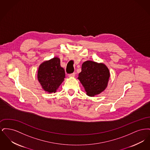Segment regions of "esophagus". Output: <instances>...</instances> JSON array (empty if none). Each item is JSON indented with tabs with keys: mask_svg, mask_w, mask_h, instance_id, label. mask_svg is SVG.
<instances>
[{
	"mask_svg": "<svg viewBox=\"0 0 150 150\" xmlns=\"http://www.w3.org/2000/svg\"><path fill=\"white\" fill-rule=\"evenodd\" d=\"M75 73H72V74H69V78H74V76H75Z\"/></svg>",
	"mask_w": 150,
	"mask_h": 150,
	"instance_id": "34e87169",
	"label": "esophagus"
}]
</instances>
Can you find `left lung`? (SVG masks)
I'll return each mask as SVG.
<instances>
[{
  "instance_id": "1",
  "label": "left lung",
  "mask_w": 150,
  "mask_h": 150,
  "mask_svg": "<svg viewBox=\"0 0 150 150\" xmlns=\"http://www.w3.org/2000/svg\"><path fill=\"white\" fill-rule=\"evenodd\" d=\"M110 76V71L104 64L86 61L82 64L78 79L84 86L86 95L94 97L106 89Z\"/></svg>"
}]
</instances>
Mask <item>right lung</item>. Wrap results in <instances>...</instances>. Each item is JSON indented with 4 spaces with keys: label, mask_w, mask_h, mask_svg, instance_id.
<instances>
[{
    "label": "right lung",
    "mask_w": 150,
    "mask_h": 150,
    "mask_svg": "<svg viewBox=\"0 0 150 150\" xmlns=\"http://www.w3.org/2000/svg\"><path fill=\"white\" fill-rule=\"evenodd\" d=\"M37 78L44 91L56 93L65 78V72L60 65V59L54 57L42 62L39 66Z\"/></svg>",
    "instance_id": "right-lung-1"
}]
</instances>
